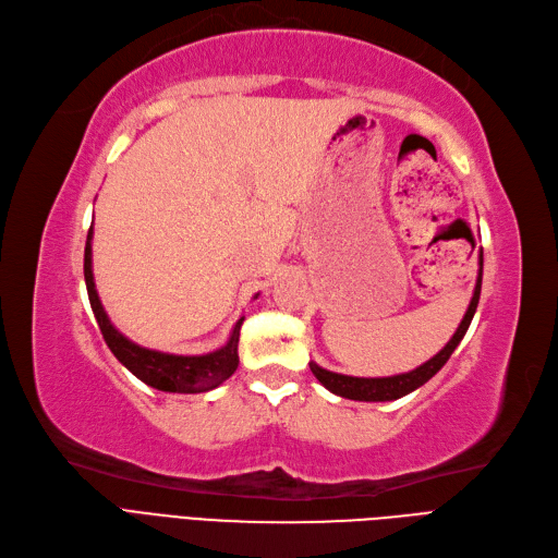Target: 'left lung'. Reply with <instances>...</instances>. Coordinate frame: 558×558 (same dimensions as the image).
I'll use <instances>...</instances> for the list:
<instances>
[{
	"mask_svg": "<svg viewBox=\"0 0 558 558\" xmlns=\"http://www.w3.org/2000/svg\"><path fill=\"white\" fill-rule=\"evenodd\" d=\"M480 288H483V248H480V270H477V281H475V291L471 298L469 310L459 323L457 332L452 335V339L440 349L432 360H427L425 364H420L417 369L407 372V374H397V376H386V378H357V376H343V374H335L318 367L316 362H310L312 374L323 383L325 388L330 392L343 397V399H355V401H392L399 399L403 395H409L413 390H417L425 383L444 367V364L450 360L452 351L459 345V341L464 339L469 325L473 320V314L477 310V300H480Z\"/></svg>",
	"mask_w": 558,
	"mask_h": 558,
	"instance_id": "left-lung-1",
	"label": "left lung"
}]
</instances>
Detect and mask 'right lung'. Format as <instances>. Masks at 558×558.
Returning a JSON list of instances; mask_svg holds the SVG:
<instances>
[{
    "mask_svg": "<svg viewBox=\"0 0 558 558\" xmlns=\"http://www.w3.org/2000/svg\"><path fill=\"white\" fill-rule=\"evenodd\" d=\"M92 235L94 233L89 228L87 244H85V283H87L92 312H94L96 323H99L108 349L133 376L147 383V386L163 390V392L196 395V392L215 390L226 378L235 374L238 364H240L238 341H240V328H242L244 318H240L235 323V328H233V332H230V339L226 341V345H221V349H217L213 353H205V355H172V353L143 349V345L133 343L118 328H114L104 310L101 300H99V293H96V286H94Z\"/></svg>",
    "mask_w": 558,
    "mask_h": 558,
    "instance_id": "1",
    "label": "right lung"
}]
</instances>
